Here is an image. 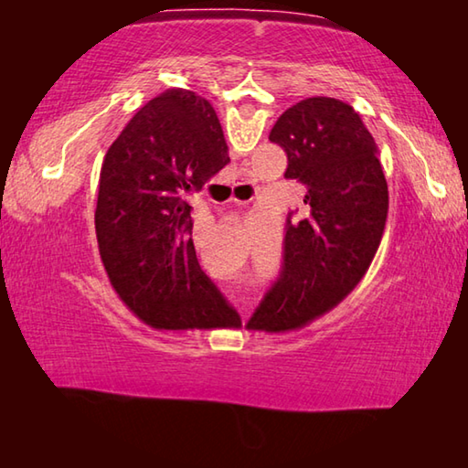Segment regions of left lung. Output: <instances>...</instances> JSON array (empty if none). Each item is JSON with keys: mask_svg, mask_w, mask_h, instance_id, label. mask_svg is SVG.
<instances>
[{"mask_svg": "<svg viewBox=\"0 0 468 468\" xmlns=\"http://www.w3.org/2000/svg\"><path fill=\"white\" fill-rule=\"evenodd\" d=\"M271 142L287 153L284 177L307 187L301 217H287L282 271L251 315L256 328L284 332L357 287L382 241L388 184L374 136L338 99L299 101L276 120Z\"/></svg>", "mask_w": 468, "mask_h": 468, "instance_id": "obj_1", "label": "left lung"}]
</instances>
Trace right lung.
Wrapping results in <instances>:
<instances>
[{"instance_id":"obj_1","label":"right lung","mask_w":468,"mask_h":468,"mask_svg":"<svg viewBox=\"0 0 468 468\" xmlns=\"http://www.w3.org/2000/svg\"><path fill=\"white\" fill-rule=\"evenodd\" d=\"M229 161L215 109L186 89L148 101L107 150L94 212L99 251L117 295L148 326L241 324L197 264L186 202Z\"/></svg>"}]
</instances>
